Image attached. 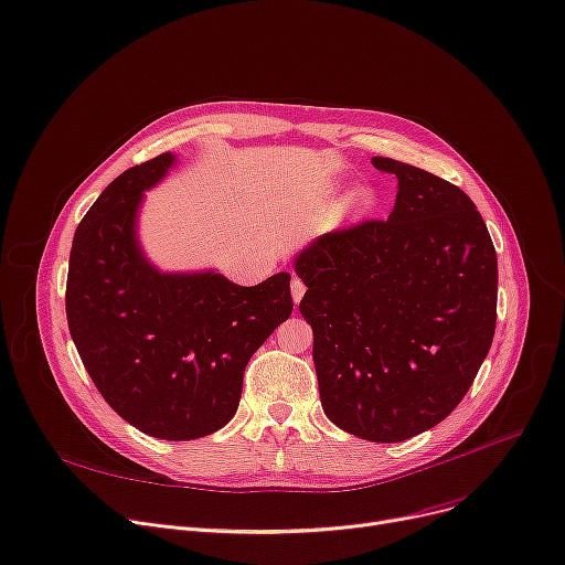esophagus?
<instances>
[{
  "instance_id": "obj_1",
  "label": "esophagus",
  "mask_w": 565,
  "mask_h": 565,
  "mask_svg": "<svg viewBox=\"0 0 565 565\" xmlns=\"http://www.w3.org/2000/svg\"><path fill=\"white\" fill-rule=\"evenodd\" d=\"M305 290H307V286H305V281L299 279V277H292V281H290V292H292V299H295V305L299 302V299L305 297Z\"/></svg>"
}]
</instances>
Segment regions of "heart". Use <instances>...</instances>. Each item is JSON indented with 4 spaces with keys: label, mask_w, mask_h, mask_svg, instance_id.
Listing matches in <instances>:
<instances>
[{
    "label": "heart",
    "mask_w": 565,
    "mask_h": 565,
    "mask_svg": "<svg viewBox=\"0 0 565 565\" xmlns=\"http://www.w3.org/2000/svg\"><path fill=\"white\" fill-rule=\"evenodd\" d=\"M374 202H377V195H374L372 191H361V193L356 195V206H359L361 211H370V209L374 206Z\"/></svg>",
    "instance_id": "b5f03b06"
}]
</instances>
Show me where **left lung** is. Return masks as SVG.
<instances>
[{
	"mask_svg": "<svg viewBox=\"0 0 565 565\" xmlns=\"http://www.w3.org/2000/svg\"><path fill=\"white\" fill-rule=\"evenodd\" d=\"M388 220L320 236L295 260L327 418L372 443L436 427L472 386L498 320V254L459 185L395 159Z\"/></svg>",
	"mask_w": 565,
	"mask_h": 565,
	"instance_id": "1",
	"label": "left lung"
}]
</instances>
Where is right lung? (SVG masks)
<instances>
[{"instance_id":"add662e5","label":"right lung","mask_w":565,"mask_h":565,"mask_svg":"<svg viewBox=\"0 0 565 565\" xmlns=\"http://www.w3.org/2000/svg\"><path fill=\"white\" fill-rule=\"evenodd\" d=\"M172 154L108 183L74 232L65 313L74 345L106 404L163 440L227 425L252 354L292 313L290 275L245 288L215 273L163 275L136 241L142 191Z\"/></svg>"}]
</instances>
